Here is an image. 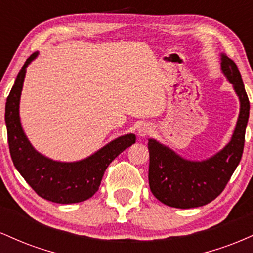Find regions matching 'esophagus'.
Masks as SVG:
<instances>
[{
	"mask_svg": "<svg viewBox=\"0 0 253 253\" xmlns=\"http://www.w3.org/2000/svg\"><path fill=\"white\" fill-rule=\"evenodd\" d=\"M151 132H152V126L149 124H143L140 127H139L138 135H140L141 138H145V136L149 135Z\"/></svg>",
	"mask_w": 253,
	"mask_h": 253,
	"instance_id": "1",
	"label": "esophagus"
}]
</instances>
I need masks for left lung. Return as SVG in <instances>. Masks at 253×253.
<instances>
[{
    "instance_id": "left-lung-1",
    "label": "left lung",
    "mask_w": 253,
    "mask_h": 253,
    "mask_svg": "<svg viewBox=\"0 0 253 253\" xmlns=\"http://www.w3.org/2000/svg\"><path fill=\"white\" fill-rule=\"evenodd\" d=\"M220 66L240 103L236 128L228 144L205 161H190L156 139H149L150 189L157 200L170 207L185 210L213 201L225 189L242 159L250 114L249 97L236 63L221 53Z\"/></svg>"
}]
</instances>
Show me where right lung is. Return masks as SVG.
<instances>
[{
	"label": "right lung",
	"instance_id": "obj_1",
	"mask_svg": "<svg viewBox=\"0 0 253 253\" xmlns=\"http://www.w3.org/2000/svg\"><path fill=\"white\" fill-rule=\"evenodd\" d=\"M38 54L39 52H36L26 60L5 102L4 120L11 159L20 175L42 199L63 205L85 201L98 190L108 165L135 143V134L119 136L76 162L54 161L34 149L20 120V98L27 66Z\"/></svg>",
	"mask_w": 253,
	"mask_h": 253
}]
</instances>
